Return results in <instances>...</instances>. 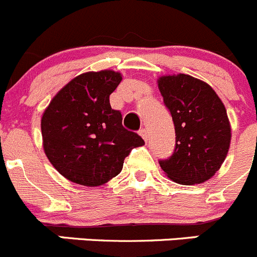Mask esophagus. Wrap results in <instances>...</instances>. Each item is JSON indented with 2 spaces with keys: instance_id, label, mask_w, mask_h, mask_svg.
<instances>
[{
  "instance_id": "1",
  "label": "esophagus",
  "mask_w": 257,
  "mask_h": 257,
  "mask_svg": "<svg viewBox=\"0 0 257 257\" xmlns=\"http://www.w3.org/2000/svg\"><path fill=\"white\" fill-rule=\"evenodd\" d=\"M139 134H141L142 138H143L145 142H148V131H147V129L142 128L141 131H139Z\"/></svg>"
}]
</instances>
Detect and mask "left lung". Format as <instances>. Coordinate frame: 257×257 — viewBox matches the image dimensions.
I'll return each mask as SVG.
<instances>
[{
  "label": "left lung",
  "instance_id": "obj_1",
  "mask_svg": "<svg viewBox=\"0 0 257 257\" xmlns=\"http://www.w3.org/2000/svg\"><path fill=\"white\" fill-rule=\"evenodd\" d=\"M158 87L175 126V148L159 164L178 184L209 180L226 158L231 128L215 90L188 74L160 77Z\"/></svg>",
  "mask_w": 257,
  "mask_h": 257
}]
</instances>
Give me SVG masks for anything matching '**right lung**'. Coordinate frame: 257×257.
Instances as JSON below:
<instances>
[{"label": "right lung", "mask_w": 257, "mask_h": 257, "mask_svg": "<svg viewBox=\"0 0 257 257\" xmlns=\"http://www.w3.org/2000/svg\"><path fill=\"white\" fill-rule=\"evenodd\" d=\"M120 73L88 72L64 85L51 100L41 120L43 148L59 174L73 183L98 186L116 177L141 136L121 124L109 95Z\"/></svg>", "instance_id": "right-lung-1"}]
</instances>
